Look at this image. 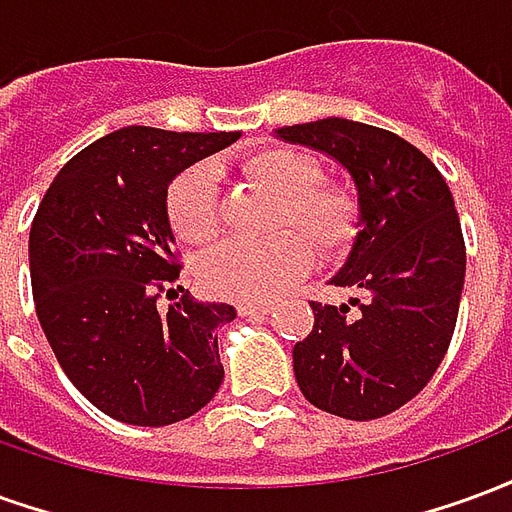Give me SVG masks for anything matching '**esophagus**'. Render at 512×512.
I'll use <instances>...</instances> for the list:
<instances>
[{"label":"esophagus","instance_id":"obj_1","mask_svg":"<svg viewBox=\"0 0 512 512\" xmlns=\"http://www.w3.org/2000/svg\"><path fill=\"white\" fill-rule=\"evenodd\" d=\"M235 310H238V315H244V318L246 315L252 318V315H268V312L274 310V304H268V301H241Z\"/></svg>","mask_w":512,"mask_h":512}]
</instances>
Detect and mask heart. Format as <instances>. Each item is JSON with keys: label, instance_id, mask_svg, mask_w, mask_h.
I'll use <instances>...</instances> for the list:
<instances>
[{"label": "heart", "instance_id": "b5f03b06", "mask_svg": "<svg viewBox=\"0 0 512 512\" xmlns=\"http://www.w3.org/2000/svg\"><path fill=\"white\" fill-rule=\"evenodd\" d=\"M244 169L282 197L279 227L304 232L323 255H337L354 241L359 200L345 183L321 178V164L312 156L285 145L263 147L246 158ZM167 213L180 241H213L222 224L216 172L208 164L186 169L169 186ZM310 266L312 249L298 233L274 235L268 241L233 238L202 260L200 279L222 299L263 301L307 274Z\"/></svg>", "mask_w": 512, "mask_h": 512}]
</instances>
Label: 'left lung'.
Listing matches in <instances>:
<instances>
[{
  "mask_svg": "<svg viewBox=\"0 0 512 512\" xmlns=\"http://www.w3.org/2000/svg\"><path fill=\"white\" fill-rule=\"evenodd\" d=\"M277 136L340 161L359 200V233L332 277L362 293L359 312L312 301L315 326L293 348L301 395L334 417H386L425 389L455 332L466 246L450 186L422 150L367 123L326 117Z\"/></svg>",
  "mask_w": 512,
  "mask_h": 512,
  "instance_id": "left-lung-1",
  "label": "left lung"
}]
</instances>
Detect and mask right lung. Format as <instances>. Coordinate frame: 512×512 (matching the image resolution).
<instances>
[{"mask_svg": "<svg viewBox=\"0 0 512 512\" xmlns=\"http://www.w3.org/2000/svg\"><path fill=\"white\" fill-rule=\"evenodd\" d=\"M238 136L112 131L60 169L35 213L29 271L38 321L71 384L112 419L161 428L219 392L213 332L233 321V307L194 301L189 290L167 310L156 301L180 277L169 183ZM169 296L178 293L169 288Z\"/></svg>", "mask_w": 512, "mask_h": 512, "instance_id": "add662e5", "label": "right lung"}]
</instances>
